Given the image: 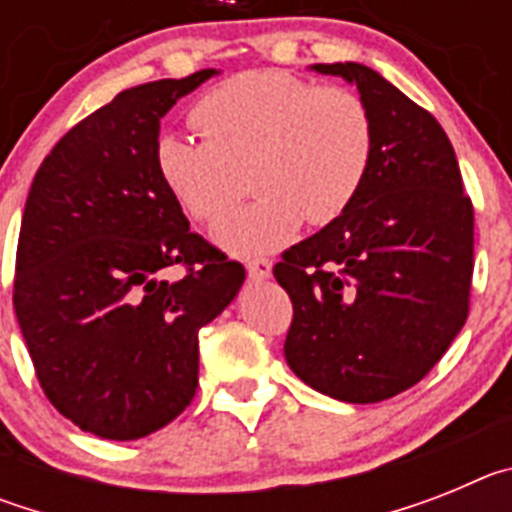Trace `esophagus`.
<instances>
[{"mask_svg":"<svg viewBox=\"0 0 512 512\" xmlns=\"http://www.w3.org/2000/svg\"><path fill=\"white\" fill-rule=\"evenodd\" d=\"M246 271H248V277H251L253 282H264V279L271 277V261L269 259L248 261Z\"/></svg>","mask_w":512,"mask_h":512,"instance_id":"esophagus-1","label":"esophagus"}]
</instances>
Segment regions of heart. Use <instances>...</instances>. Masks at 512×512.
<instances>
[{"instance_id":"1","label":"heart","mask_w":512,"mask_h":512,"mask_svg":"<svg viewBox=\"0 0 512 512\" xmlns=\"http://www.w3.org/2000/svg\"><path fill=\"white\" fill-rule=\"evenodd\" d=\"M192 122L205 140L158 138V179L189 217L212 223L238 202L246 171L256 200L212 233L235 256L284 246L302 220H338L372 169L374 125L359 94L284 71L217 84L192 107Z\"/></svg>"}]
</instances>
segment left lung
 <instances>
[{
  "mask_svg": "<svg viewBox=\"0 0 512 512\" xmlns=\"http://www.w3.org/2000/svg\"><path fill=\"white\" fill-rule=\"evenodd\" d=\"M310 69L356 84L374 158L354 205L274 266L295 307L284 356L312 390L382 402L431 372L467 323L474 210L431 112L361 63Z\"/></svg>",
  "mask_w": 512,
  "mask_h": 512,
  "instance_id": "obj_1",
  "label": "left lung"
}]
</instances>
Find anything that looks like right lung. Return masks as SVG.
Here are the masks:
<instances>
[{
    "label": "right lung",
    "instance_id": "right-lung-1",
    "mask_svg": "<svg viewBox=\"0 0 512 512\" xmlns=\"http://www.w3.org/2000/svg\"><path fill=\"white\" fill-rule=\"evenodd\" d=\"M215 69L125 89L45 156L22 212L15 312L53 408L135 441L192 402L200 328L246 269L189 230L156 171L161 117ZM188 269L166 280V268Z\"/></svg>",
    "mask_w": 512,
    "mask_h": 512
}]
</instances>
